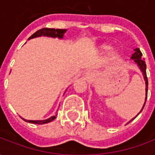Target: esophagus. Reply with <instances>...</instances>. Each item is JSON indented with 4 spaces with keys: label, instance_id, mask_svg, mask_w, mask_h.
<instances>
[{
    "label": "esophagus",
    "instance_id": "esophagus-1",
    "mask_svg": "<svg viewBox=\"0 0 155 155\" xmlns=\"http://www.w3.org/2000/svg\"><path fill=\"white\" fill-rule=\"evenodd\" d=\"M92 75H93V73L91 72V71H88V72L85 73V78H86V79H90Z\"/></svg>",
    "mask_w": 155,
    "mask_h": 155
}]
</instances>
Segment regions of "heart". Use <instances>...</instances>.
<instances>
[{
    "instance_id": "1",
    "label": "heart",
    "mask_w": 155,
    "mask_h": 155,
    "mask_svg": "<svg viewBox=\"0 0 155 155\" xmlns=\"http://www.w3.org/2000/svg\"><path fill=\"white\" fill-rule=\"evenodd\" d=\"M111 49L110 44H108V43H104L100 46V50L102 52L104 51H107ZM119 56V51L118 50H110V53H109V58L110 60H115L117 57Z\"/></svg>"
}]
</instances>
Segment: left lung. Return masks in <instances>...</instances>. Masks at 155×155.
<instances>
[{"mask_svg":"<svg viewBox=\"0 0 155 155\" xmlns=\"http://www.w3.org/2000/svg\"><path fill=\"white\" fill-rule=\"evenodd\" d=\"M134 53L132 54L131 59H132V60H134V63H135V64H136L137 65L139 66V68L140 69V71H142V73H143V79H144V81H145V86H146V88H145V92H146L145 95H146V97H145V102H144V104H143L142 110H140V113L137 114L136 116L134 117V118H133V119L130 120V121H129V123H130V122H131L132 120H134V119H135V118H136V117L140 114V113H141V111L143 110V107H144V105H145V103H146L147 94H148V79H147V74H146V64H145L144 61H143V60H142V58H141V56H142V53H141V51H140V49H139V48H136V49H134Z\"/></svg>","mask_w":155,"mask_h":155,"instance_id":"obj_1","label":"left lung"}]
</instances>
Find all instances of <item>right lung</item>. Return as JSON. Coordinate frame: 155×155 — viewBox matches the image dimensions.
<instances>
[{"label":"right lung","mask_w":155,"mask_h":155,"mask_svg":"<svg viewBox=\"0 0 155 155\" xmlns=\"http://www.w3.org/2000/svg\"><path fill=\"white\" fill-rule=\"evenodd\" d=\"M66 32V30H63V29H52V28H43L39 30L36 32H35L33 35L29 38H35V37H39V36H49V37H53V38H55V37H58V38L62 39L63 36H64V34ZM56 115L57 114H54V116H51V118H49L47 120H26L25 119L23 120L26 121V122H29V123L31 124H47L51 122L52 120H54L55 118H56Z\"/></svg>","instance_id":"right-lung-1"}]
</instances>
